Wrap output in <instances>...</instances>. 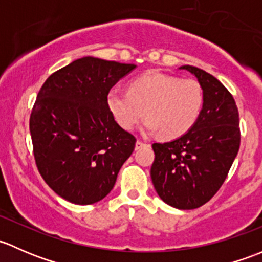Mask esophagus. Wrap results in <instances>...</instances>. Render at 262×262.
Masks as SVG:
<instances>
[{
  "instance_id": "34e87169",
  "label": "esophagus",
  "mask_w": 262,
  "mask_h": 262,
  "mask_svg": "<svg viewBox=\"0 0 262 262\" xmlns=\"http://www.w3.org/2000/svg\"><path fill=\"white\" fill-rule=\"evenodd\" d=\"M147 143H144L143 141H137V143H136V149H139V148H142L143 146H146Z\"/></svg>"
}]
</instances>
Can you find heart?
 <instances>
[{"label": "heart", "instance_id": "obj_1", "mask_svg": "<svg viewBox=\"0 0 262 262\" xmlns=\"http://www.w3.org/2000/svg\"><path fill=\"white\" fill-rule=\"evenodd\" d=\"M204 90L195 78H180L149 71L129 83V92L112 90L107 107L125 130L136 129L147 116L144 130L160 133L166 139L186 134L202 114Z\"/></svg>", "mask_w": 262, "mask_h": 262}]
</instances>
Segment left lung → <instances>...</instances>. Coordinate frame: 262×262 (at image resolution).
<instances>
[{"mask_svg": "<svg viewBox=\"0 0 262 262\" xmlns=\"http://www.w3.org/2000/svg\"><path fill=\"white\" fill-rule=\"evenodd\" d=\"M191 72L204 90V105L195 125L167 143H153L150 167L153 186L166 204L178 209H196L223 185L241 143L238 109L222 82L192 66Z\"/></svg>", "mask_w": 262, "mask_h": 262, "instance_id": "left-lung-1", "label": "left lung"}]
</instances>
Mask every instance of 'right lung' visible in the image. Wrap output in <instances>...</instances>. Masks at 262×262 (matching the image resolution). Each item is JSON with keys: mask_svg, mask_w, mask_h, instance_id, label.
<instances>
[{"mask_svg": "<svg viewBox=\"0 0 262 262\" xmlns=\"http://www.w3.org/2000/svg\"><path fill=\"white\" fill-rule=\"evenodd\" d=\"M134 68L84 57L52 73L39 90L29 123L36 167L73 204L104 199L133 153L136 137L115 121L107 94Z\"/></svg>", "mask_w": 262, "mask_h": 262, "instance_id": "right-lung-1", "label": "right lung"}]
</instances>
